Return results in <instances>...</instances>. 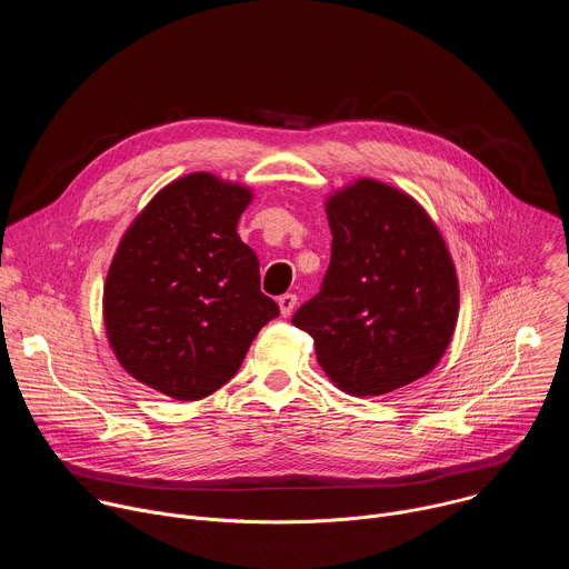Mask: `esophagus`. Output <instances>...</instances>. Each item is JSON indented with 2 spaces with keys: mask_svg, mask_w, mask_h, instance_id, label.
Masks as SVG:
<instances>
[{
  "mask_svg": "<svg viewBox=\"0 0 569 569\" xmlns=\"http://www.w3.org/2000/svg\"><path fill=\"white\" fill-rule=\"evenodd\" d=\"M295 306H297V295L286 292V295H281V297H279V310H281V315H283V317H290V315H292V310H295Z\"/></svg>",
  "mask_w": 569,
  "mask_h": 569,
  "instance_id": "34e87169",
  "label": "esophagus"
}]
</instances>
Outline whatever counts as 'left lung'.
<instances>
[{"instance_id": "left-lung-1", "label": "left lung", "mask_w": 569, "mask_h": 569, "mask_svg": "<svg viewBox=\"0 0 569 569\" xmlns=\"http://www.w3.org/2000/svg\"><path fill=\"white\" fill-rule=\"evenodd\" d=\"M333 233L321 290L292 317L319 367L347 393L380 396L430 373L459 315V283L426 209L358 180L327 200Z\"/></svg>"}]
</instances>
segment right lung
Masks as SVG:
<instances>
[{
    "label": "right lung",
    "instance_id": "obj_1",
    "mask_svg": "<svg viewBox=\"0 0 569 569\" xmlns=\"http://www.w3.org/2000/svg\"><path fill=\"white\" fill-rule=\"evenodd\" d=\"M252 191L211 173L161 189L123 233L103 288L121 367L178 400L233 378L279 306L261 292L259 259L236 224Z\"/></svg>",
    "mask_w": 569,
    "mask_h": 569
}]
</instances>
